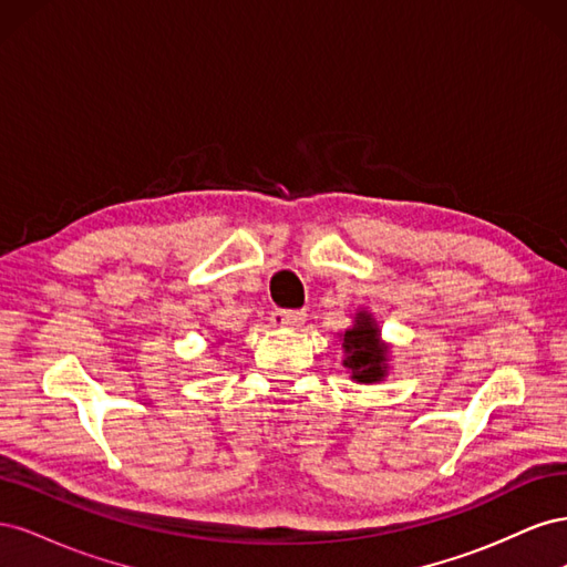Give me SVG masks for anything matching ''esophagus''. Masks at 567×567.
Listing matches in <instances>:
<instances>
[{"label": "esophagus", "instance_id": "1", "mask_svg": "<svg viewBox=\"0 0 567 567\" xmlns=\"http://www.w3.org/2000/svg\"><path fill=\"white\" fill-rule=\"evenodd\" d=\"M271 323L279 326V329H298V326H302V321L307 319L305 312H288V310H274L271 312Z\"/></svg>", "mask_w": 567, "mask_h": 567}]
</instances>
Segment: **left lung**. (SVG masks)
<instances>
[{
  "mask_svg": "<svg viewBox=\"0 0 567 567\" xmlns=\"http://www.w3.org/2000/svg\"><path fill=\"white\" fill-rule=\"evenodd\" d=\"M346 359L342 367L350 369V379L357 383H379L388 373V346L381 340V329L375 319L359 310L352 329L340 336Z\"/></svg>",
  "mask_w": 567,
  "mask_h": 567,
  "instance_id": "obj_1",
  "label": "left lung"
}]
</instances>
